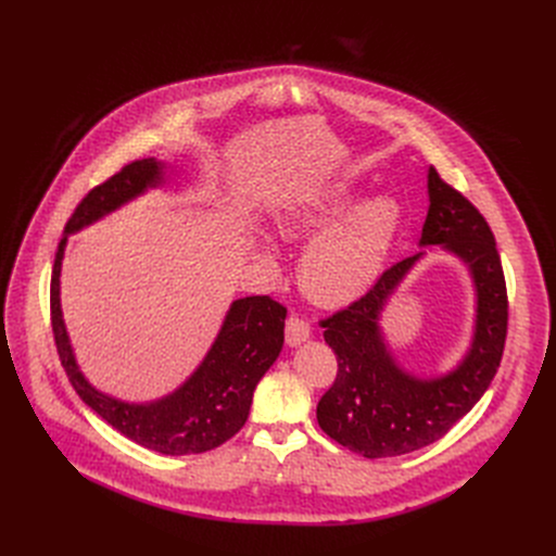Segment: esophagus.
<instances>
[{
  "label": "esophagus",
  "instance_id": "obj_1",
  "mask_svg": "<svg viewBox=\"0 0 556 556\" xmlns=\"http://www.w3.org/2000/svg\"><path fill=\"white\" fill-rule=\"evenodd\" d=\"M308 336H311V327H308V323H304V319H300L295 315H290L286 319V344L288 346L304 344L308 340Z\"/></svg>",
  "mask_w": 556,
  "mask_h": 556
}]
</instances>
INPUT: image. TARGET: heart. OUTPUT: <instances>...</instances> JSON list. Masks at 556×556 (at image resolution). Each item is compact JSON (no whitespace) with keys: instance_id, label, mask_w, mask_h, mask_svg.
I'll use <instances>...</instances> for the list:
<instances>
[{"instance_id":"1","label":"heart","mask_w":556,"mask_h":556,"mask_svg":"<svg viewBox=\"0 0 556 556\" xmlns=\"http://www.w3.org/2000/svg\"><path fill=\"white\" fill-rule=\"evenodd\" d=\"M342 182L327 185L288 204L275 216L283 241L309 239L300 258L304 293L325 306L361 300L381 279L405 227V207L392 193L361 200ZM250 254L263 270L277 273V252L266 239H252Z\"/></svg>"}]
</instances>
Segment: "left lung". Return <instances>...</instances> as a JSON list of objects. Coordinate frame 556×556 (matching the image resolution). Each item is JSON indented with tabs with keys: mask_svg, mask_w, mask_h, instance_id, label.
<instances>
[{
	"mask_svg": "<svg viewBox=\"0 0 556 556\" xmlns=\"http://www.w3.org/2000/svg\"><path fill=\"white\" fill-rule=\"evenodd\" d=\"M419 248L448 252L471 277L473 329L455 367L444 374L405 369L383 331L388 304L426 250L399 261L365 298L323 323L338 376L317 403V424L331 440L369 459L405 455L442 440L489 390L503 358L507 290L495 239L482 214L432 166Z\"/></svg>",
	"mask_w": 556,
	"mask_h": 556,
	"instance_id": "left-lung-1",
	"label": "left lung"
}]
</instances>
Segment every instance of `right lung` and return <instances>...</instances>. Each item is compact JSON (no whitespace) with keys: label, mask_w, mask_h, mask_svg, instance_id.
<instances>
[{"label":"right lung","mask_w":556,"mask_h":556,"mask_svg":"<svg viewBox=\"0 0 556 556\" xmlns=\"http://www.w3.org/2000/svg\"><path fill=\"white\" fill-rule=\"evenodd\" d=\"M168 168V162L155 157L137 160L83 198L53 261L51 325L58 356L85 405L143 448L162 455H191L225 444L245 426L256 383L281 354L286 308L268 295L233 300L210 352L187 381L160 399L137 403L90 383L76 361L61 306V273L72 233L122 210L146 191L160 189Z\"/></svg>","instance_id":"add662e5"}]
</instances>
